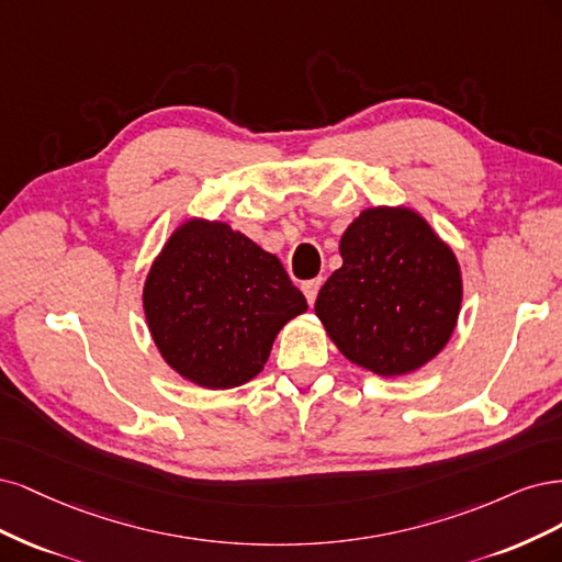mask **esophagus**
<instances>
[{"label": "esophagus", "instance_id": "esophagus-1", "mask_svg": "<svg viewBox=\"0 0 562 562\" xmlns=\"http://www.w3.org/2000/svg\"><path fill=\"white\" fill-rule=\"evenodd\" d=\"M319 286H322V278H315V280H307V282H303V294H305V299H307V303H315V299H317V292H319Z\"/></svg>", "mask_w": 562, "mask_h": 562}]
</instances>
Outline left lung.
Listing matches in <instances>:
<instances>
[{"label": "left lung", "mask_w": 562, "mask_h": 562, "mask_svg": "<svg viewBox=\"0 0 562 562\" xmlns=\"http://www.w3.org/2000/svg\"><path fill=\"white\" fill-rule=\"evenodd\" d=\"M342 266L324 282L315 315L352 364L383 378L418 371L456 331L462 273L418 212L369 207L340 238Z\"/></svg>", "instance_id": "8db88e82"}]
</instances>
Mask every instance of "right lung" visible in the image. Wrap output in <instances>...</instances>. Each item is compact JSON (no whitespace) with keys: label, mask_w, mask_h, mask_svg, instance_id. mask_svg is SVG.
<instances>
[{"label":"right lung","mask_w":562,"mask_h":562,"mask_svg":"<svg viewBox=\"0 0 562 562\" xmlns=\"http://www.w3.org/2000/svg\"><path fill=\"white\" fill-rule=\"evenodd\" d=\"M142 303L160 357L207 390L259 375L280 329L307 311L276 255L207 220L175 228L151 263Z\"/></svg>","instance_id":"obj_1"}]
</instances>
